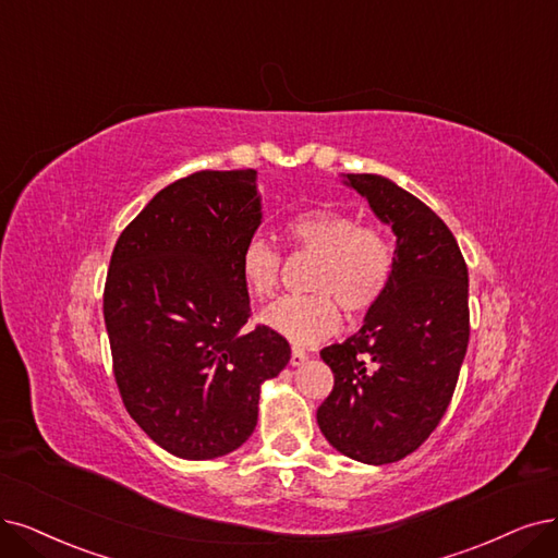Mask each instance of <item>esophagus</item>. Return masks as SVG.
<instances>
[{
    "label": "esophagus",
    "instance_id": "esophagus-1",
    "mask_svg": "<svg viewBox=\"0 0 558 558\" xmlns=\"http://www.w3.org/2000/svg\"><path fill=\"white\" fill-rule=\"evenodd\" d=\"M305 361H307V354L303 352V349L294 347V349H292V359H290V363H292L294 367H299V365H303Z\"/></svg>",
    "mask_w": 558,
    "mask_h": 558
}]
</instances>
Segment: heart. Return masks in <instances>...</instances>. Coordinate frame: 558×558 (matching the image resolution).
I'll return each instance as SVG.
<instances>
[{
    "mask_svg": "<svg viewBox=\"0 0 558 558\" xmlns=\"http://www.w3.org/2000/svg\"><path fill=\"white\" fill-rule=\"evenodd\" d=\"M284 236L299 251L317 255L307 290L284 296L262 311L259 322L296 344H317L340 328V307L363 313L373 307L393 278L396 251L377 227L336 209H303L284 222ZM239 274L255 299L278 290L280 253L262 236H251L239 253Z\"/></svg>",
    "mask_w": 558,
    "mask_h": 558,
    "instance_id": "b5f03b06",
    "label": "heart"
}]
</instances>
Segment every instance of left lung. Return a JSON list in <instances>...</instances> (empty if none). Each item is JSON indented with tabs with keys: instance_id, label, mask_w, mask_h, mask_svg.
<instances>
[{
	"instance_id": "8db88e82",
	"label": "left lung",
	"mask_w": 558,
	"mask_h": 558,
	"mask_svg": "<svg viewBox=\"0 0 558 558\" xmlns=\"http://www.w3.org/2000/svg\"><path fill=\"white\" fill-rule=\"evenodd\" d=\"M396 234V266L359 333L322 349L333 390L317 409L326 441L363 464L414 452L450 404L469 344V271L446 222L379 174H342Z\"/></svg>"
}]
</instances>
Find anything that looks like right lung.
<instances>
[{
	"label": "right lung",
	"mask_w": 558,
	"mask_h": 558,
	"mask_svg": "<svg viewBox=\"0 0 558 558\" xmlns=\"http://www.w3.org/2000/svg\"><path fill=\"white\" fill-rule=\"evenodd\" d=\"M262 225L255 170H202L162 189L121 232L102 294L114 379L133 421L181 460L255 432L259 390L292 349L245 328L239 253Z\"/></svg>",
	"instance_id": "obj_1"
}]
</instances>
